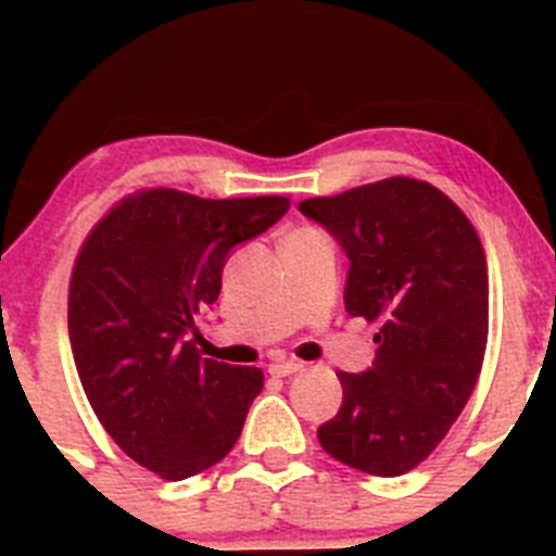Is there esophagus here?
<instances>
[{
	"mask_svg": "<svg viewBox=\"0 0 556 556\" xmlns=\"http://www.w3.org/2000/svg\"><path fill=\"white\" fill-rule=\"evenodd\" d=\"M304 371V363L299 361H274L271 366H268V374L271 377H293V374Z\"/></svg>",
	"mask_w": 556,
	"mask_h": 556,
	"instance_id": "esophagus-1",
	"label": "esophagus"
}]
</instances>
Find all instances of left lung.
Returning a JSON list of instances; mask_svg holds the SVG:
<instances>
[{"label":"left lung","mask_w":556,"mask_h":556,"mask_svg":"<svg viewBox=\"0 0 556 556\" xmlns=\"http://www.w3.org/2000/svg\"><path fill=\"white\" fill-rule=\"evenodd\" d=\"M299 210L350 257L346 312L379 323L374 366L336 374L344 401L317 439L350 468L401 476L444 441L479 379L490 328L484 247L450 195L412 177Z\"/></svg>","instance_id":"1"}]
</instances>
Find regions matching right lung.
<instances>
[{
	"label": "right lung",
	"instance_id": "1",
	"mask_svg": "<svg viewBox=\"0 0 556 556\" xmlns=\"http://www.w3.org/2000/svg\"><path fill=\"white\" fill-rule=\"evenodd\" d=\"M288 210L282 195L150 188L117 201L80 247L70 341L83 390L112 441L161 479L220 463L263 390L261 368L201 357L185 336L220 295L228 252Z\"/></svg>",
	"mask_w": 556,
	"mask_h": 556
}]
</instances>
